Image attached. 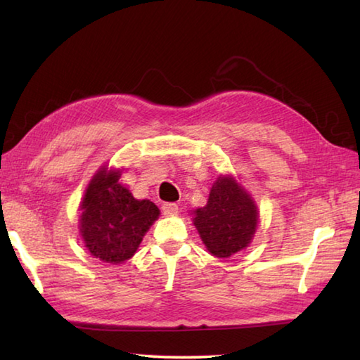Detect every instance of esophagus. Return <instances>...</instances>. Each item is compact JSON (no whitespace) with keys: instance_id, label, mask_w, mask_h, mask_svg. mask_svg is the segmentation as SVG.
Here are the masks:
<instances>
[{"instance_id":"1","label":"esophagus","mask_w":360,"mask_h":360,"mask_svg":"<svg viewBox=\"0 0 360 360\" xmlns=\"http://www.w3.org/2000/svg\"><path fill=\"white\" fill-rule=\"evenodd\" d=\"M161 211H163L165 216H175L179 212V205L177 203H165L161 207Z\"/></svg>"}]
</instances>
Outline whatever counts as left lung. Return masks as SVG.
I'll return each mask as SVG.
<instances>
[{"label":"left lung","instance_id":"8db88e82","mask_svg":"<svg viewBox=\"0 0 360 360\" xmlns=\"http://www.w3.org/2000/svg\"><path fill=\"white\" fill-rule=\"evenodd\" d=\"M191 214L205 247L216 258H230L250 245L259 222L253 197L231 174L219 175L207 205Z\"/></svg>","mask_w":360,"mask_h":360}]
</instances>
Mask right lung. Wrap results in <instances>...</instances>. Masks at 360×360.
<instances>
[{"label": "right lung", "instance_id": "obj_1", "mask_svg": "<svg viewBox=\"0 0 360 360\" xmlns=\"http://www.w3.org/2000/svg\"><path fill=\"white\" fill-rule=\"evenodd\" d=\"M120 177L121 169L101 166L79 207V233L86 250L110 264L130 259L160 216L155 203L135 199Z\"/></svg>", "mask_w": 360, "mask_h": 360}]
</instances>
